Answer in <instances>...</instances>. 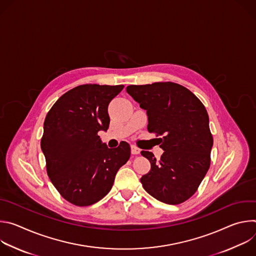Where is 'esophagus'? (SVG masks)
Returning <instances> with one entry per match:
<instances>
[{"instance_id": "obj_1", "label": "esophagus", "mask_w": 256, "mask_h": 256, "mask_svg": "<svg viewBox=\"0 0 256 256\" xmlns=\"http://www.w3.org/2000/svg\"><path fill=\"white\" fill-rule=\"evenodd\" d=\"M130 152H132V154H134V155H138V154H140V148H138L136 146L132 144V146H130Z\"/></svg>"}]
</instances>
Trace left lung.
I'll return each instance as SVG.
<instances>
[{"label":"left lung","instance_id":"obj_1","mask_svg":"<svg viewBox=\"0 0 256 256\" xmlns=\"http://www.w3.org/2000/svg\"><path fill=\"white\" fill-rule=\"evenodd\" d=\"M126 92L148 116V130L159 138L163 155L142 151L151 163L144 190L156 200L178 204L194 194L210 164L212 136L206 109L188 88L172 82L130 85Z\"/></svg>","mask_w":256,"mask_h":256}]
</instances>
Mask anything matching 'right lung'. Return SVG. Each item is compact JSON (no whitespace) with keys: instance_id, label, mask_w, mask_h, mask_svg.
<instances>
[{"instance_id":"right-lung-1","label":"right lung","mask_w":256,"mask_h":256,"mask_svg":"<svg viewBox=\"0 0 256 256\" xmlns=\"http://www.w3.org/2000/svg\"><path fill=\"white\" fill-rule=\"evenodd\" d=\"M124 85L86 84L60 96L46 114L40 146L48 175L68 202L91 206L112 190L118 169L130 157L122 142L107 148L98 132L109 126L108 104Z\"/></svg>"}]
</instances>
